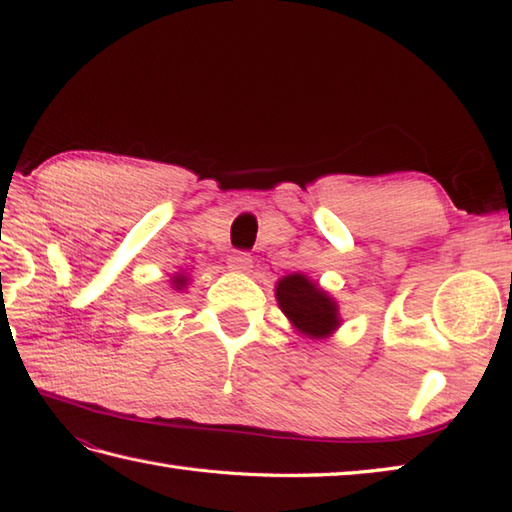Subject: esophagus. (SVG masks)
Wrapping results in <instances>:
<instances>
[{
    "label": "esophagus",
    "instance_id": "obj_1",
    "mask_svg": "<svg viewBox=\"0 0 512 512\" xmlns=\"http://www.w3.org/2000/svg\"><path fill=\"white\" fill-rule=\"evenodd\" d=\"M226 264L231 273L244 275V273H250V268H253V259H250L248 253H233L231 257H228Z\"/></svg>",
    "mask_w": 512,
    "mask_h": 512
}]
</instances>
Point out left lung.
Here are the masks:
<instances>
[{"label": "left lung", "instance_id": "1", "mask_svg": "<svg viewBox=\"0 0 512 512\" xmlns=\"http://www.w3.org/2000/svg\"><path fill=\"white\" fill-rule=\"evenodd\" d=\"M275 297L292 328L306 339H328L341 328L339 301L308 275H284L277 281Z\"/></svg>", "mask_w": 512, "mask_h": 512}]
</instances>
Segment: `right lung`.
I'll use <instances>...</instances> for the list:
<instances>
[{
    "mask_svg": "<svg viewBox=\"0 0 512 512\" xmlns=\"http://www.w3.org/2000/svg\"><path fill=\"white\" fill-rule=\"evenodd\" d=\"M189 275L187 273H176L171 277V288L176 292H184V288H189Z\"/></svg>",
    "mask_w": 512,
    "mask_h": 512,
    "instance_id": "obj_1",
    "label": "right lung"
}]
</instances>
